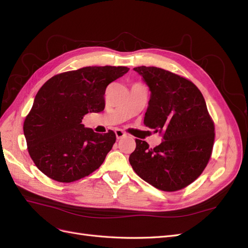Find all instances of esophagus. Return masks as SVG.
Here are the masks:
<instances>
[{
    "label": "esophagus",
    "instance_id": "34e87169",
    "mask_svg": "<svg viewBox=\"0 0 248 248\" xmlns=\"http://www.w3.org/2000/svg\"><path fill=\"white\" fill-rule=\"evenodd\" d=\"M115 133H116V137H117L118 140L126 137V133H125L122 129H116V130H115Z\"/></svg>",
    "mask_w": 248,
    "mask_h": 248
}]
</instances>
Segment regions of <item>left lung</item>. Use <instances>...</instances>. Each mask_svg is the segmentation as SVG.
I'll use <instances>...</instances> for the list:
<instances>
[{"instance_id":"1","label":"left lung","mask_w":248,"mask_h":248,"mask_svg":"<svg viewBox=\"0 0 248 248\" xmlns=\"http://www.w3.org/2000/svg\"><path fill=\"white\" fill-rule=\"evenodd\" d=\"M133 69L151 91L144 124L162 133L164 140L149 148L137 139L129 162L155 188L183 189L201 176L212 154L215 127L204 96L191 80L170 71L146 66Z\"/></svg>"}]
</instances>
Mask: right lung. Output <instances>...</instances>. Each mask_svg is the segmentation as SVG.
<instances>
[{
	"label": "right lung",
	"mask_w": 248,
	"mask_h": 248,
	"mask_svg": "<svg viewBox=\"0 0 248 248\" xmlns=\"http://www.w3.org/2000/svg\"><path fill=\"white\" fill-rule=\"evenodd\" d=\"M129 68L89 66L59 73L36 94L24 122L28 152L44 175L62 183L87 177L99 169L116 142L112 130L99 134L85 128L88 112L104 109L111 81Z\"/></svg>",
	"instance_id": "add662e5"
}]
</instances>
